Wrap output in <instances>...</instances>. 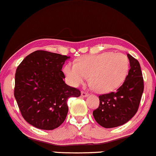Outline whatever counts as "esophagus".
Masks as SVG:
<instances>
[{
    "label": "esophagus",
    "instance_id": "esophagus-1",
    "mask_svg": "<svg viewBox=\"0 0 156 156\" xmlns=\"http://www.w3.org/2000/svg\"><path fill=\"white\" fill-rule=\"evenodd\" d=\"M81 96H82V97H84V98L88 97V96H89V94L87 93V92H86L82 91V92H81Z\"/></svg>",
    "mask_w": 156,
    "mask_h": 156
}]
</instances>
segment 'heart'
<instances>
[{
    "label": "heart",
    "mask_w": 156,
    "mask_h": 156,
    "mask_svg": "<svg viewBox=\"0 0 156 156\" xmlns=\"http://www.w3.org/2000/svg\"><path fill=\"white\" fill-rule=\"evenodd\" d=\"M129 60L121 53L106 52L82 57L67 64L64 73L72 86L78 87L90 75L91 87L101 93L112 92L121 85L129 71Z\"/></svg>",
    "instance_id": "b5f03b06"
}]
</instances>
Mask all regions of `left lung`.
I'll use <instances>...</instances> for the list:
<instances>
[{"mask_svg": "<svg viewBox=\"0 0 156 156\" xmlns=\"http://www.w3.org/2000/svg\"><path fill=\"white\" fill-rule=\"evenodd\" d=\"M130 69L123 84L115 92L99 95L98 108L93 111L94 119L104 128L126 124L136 115L144 92V79L140 64L127 54Z\"/></svg>", "mask_w": 156, "mask_h": 156, "instance_id": "left-lung-1", "label": "left lung"}]
</instances>
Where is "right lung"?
Here are the masks:
<instances>
[{"label":"right lung","instance_id":"1","mask_svg":"<svg viewBox=\"0 0 156 156\" xmlns=\"http://www.w3.org/2000/svg\"><path fill=\"white\" fill-rule=\"evenodd\" d=\"M69 56L37 50L27 55L15 73L14 95L26 121L41 129L52 130L63 124L67 99L81 92L66 84L63 65Z\"/></svg>","mask_w":156,"mask_h":156}]
</instances>
